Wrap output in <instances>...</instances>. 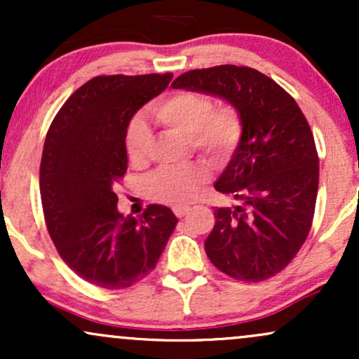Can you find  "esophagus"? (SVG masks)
<instances>
[{
    "label": "esophagus",
    "instance_id": "34e87169",
    "mask_svg": "<svg viewBox=\"0 0 359 359\" xmlns=\"http://www.w3.org/2000/svg\"><path fill=\"white\" fill-rule=\"evenodd\" d=\"M189 211H191V208H189V205H175L174 208V212L177 217H184Z\"/></svg>",
    "mask_w": 359,
    "mask_h": 359
}]
</instances>
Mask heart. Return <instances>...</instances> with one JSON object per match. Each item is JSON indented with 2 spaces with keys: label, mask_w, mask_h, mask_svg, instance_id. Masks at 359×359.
Returning <instances> with one entry per match:
<instances>
[{
  "label": "heart",
  "mask_w": 359,
  "mask_h": 359,
  "mask_svg": "<svg viewBox=\"0 0 359 359\" xmlns=\"http://www.w3.org/2000/svg\"><path fill=\"white\" fill-rule=\"evenodd\" d=\"M156 121L168 130L189 137L191 145L212 160H224L240 142L243 125L238 111L231 106L212 108L211 97L194 90H179L151 108ZM151 145L150 128L143 119H135L128 128L126 151L133 163H143ZM208 180L203 163L160 168L147 182L151 201L168 205H182L194 199Z\"/></svg>",
  "instance_id": "obj_1"
}]
</instances>
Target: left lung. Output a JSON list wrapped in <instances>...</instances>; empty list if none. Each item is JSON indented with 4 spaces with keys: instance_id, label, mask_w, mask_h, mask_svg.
<instances>
[{
    "instance_id": "1",
    "label": "left lung",
    "mask_w": 359,
    "mask_h": 359,
    "mask_svg": "<svg viewBox=\"0 0 359 359\" xmlns=\"http://www.w3.org/2000/svg\"><path fill=\"white\" fill-rule=\"evenodd\" d=\"M172 86L224 100L243 125L214 184L238 204L216 208L205 253L217 270L241 282L273 277L297 255L314 217L319 158L306 116L287 90L250 67L197 69Z\"/></svg>"
}]
</instances>
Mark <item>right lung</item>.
Wrapping results in <instances>:
<instances>
[{"mask_svg": "<svg viewBox=\"0 0 359 359\" xmlns=\"http://www.w3.org/2000/svg\"><path fill=\"white\" fill-rule=\"evenodd\" d=\"M170 81L172 74L94 77L48 128L40 163L48 234L69 269L101 288L147 277L175 229L167 205H148L137 219L118 211L114 194L128 167V125Z\"/></svg>", "mask_w": 359, "mask_h": 359, "instance_id": "right-lung-1", "label": "right lung"}]
</instances>
